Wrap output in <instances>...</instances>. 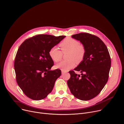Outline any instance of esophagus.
Segmentation results:
<instances>
[{
	"instance_id": "esophagus-1",
	"label": "esophagus",
	"mask_w": 124,
	"mask_h": 124,
	"mask_svg": "<svg viewBox=\"0 0 124 124\" xmlns=\"http://www.w3.org/2000/svg\"><path fill=\"white\" fill-rule=\"evenodd\" d=\"M65 73V71H63V70H62V74H64Z\"/></svg>"
}]
</instances>
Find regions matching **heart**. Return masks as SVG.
Segmentation results:
<instances>
[{
    "mask_svg": "<svg viewBox=\"0 0 124 124\" xmlns=\"http://www.w3.org/2000/svg\"><path fill=\"white\" fill-rule=\"evenodd\" d=\"M61 51L54 46L49 51V55L51 59L55 62H58L62 57V54L66 53V58L68 60L62 61L56 66L57 68L67 71L72 68L77 64L81 63L84 60L86 53L84 45L80 43L78 40L72 38L65 39L59 44Z\"/></svg>",
    "mask_w": 124,
    "mask_h": 124,
    "instance_id": "obj_1",
    "label": "heart"
}]
</instances>
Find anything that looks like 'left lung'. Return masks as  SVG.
Returning a JSON list of instances; mask_svg holds the SVG:
<instances>
[{
	"mask_svg": "<svg viewBox=\"0 0 124 124\" xmlns=\"http://www.w3.org/2000/svg\"><path fill=\"white\" fill-rule=\"evenodd\" d=\"M72 38L80 40L86 49L85 57L75 71L82 76L69 71L71 75L67 85L77 98L88 100L96 97L107 83L111 67L110 56L104 43L98 37L87 32L74 35Z\"/></svg>",
	"mask_w": 124,
	"mask_h": 124,
	"instance_id": "obj_1",
	"label": "left lung"
}]
</instances>
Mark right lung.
<instances>
[{
	"instance_id": "right-lung-1",
	"label": "right lung",
	"mask_w": 124,
	"mask_h": 124,
	"mask_svg": "<svg viewBox=\"0 0 124 124\" xmlns=\"http://www.w3.org/2000/svg\"><path fill=\"white\" fill-rule=\"evenodd\" d=\"M65 37L38 35L26 39L19 47L14 60L16 79L29 98L39 100L52 92L61 71L50 70L54 62L49 51Z\"/></svg>"
}]
</instances>
